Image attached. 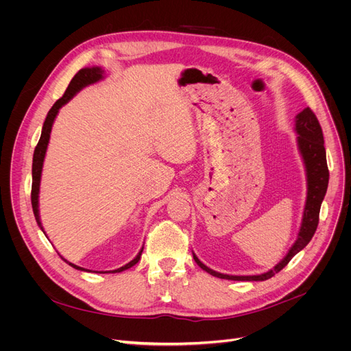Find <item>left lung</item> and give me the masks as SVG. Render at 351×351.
Instances as JSON below:
<instances>
[{
	"label": "left lung",
	"mask_w": 351,
	"mask_h": 351,
	"mask_svg": "<svg viewBox=\"0 0 351 351\" xmlns=\"http://www.w3.org/2000/svg\"><path fill=\"white\" fill-rule=\"evenodd\" d=\"M296 132L299 149L304 160L306 166V175H307V199H306V206L303 212V220H302V228L298 236V241L294 242L289 253L286 254L285 259L276 265L271 270L263 274L257 276H229L217 273L208 266L202 263L193 253V259L197 263L199 267L208 271L209 274L215 276L219 279H228V280H245V282H261L267 280L276 273H279L287 263L296 256L302 249L307 246V243L311 241L313 234H315L317 225H319V213L322 202L324 199V195L327 192L328 185V168H327V160H326V149H324V138L322 126L319 123L317 117L315 112L307 106L302 112L296 117Z\"/></svg>",
	"instance_id": "8db88e82"
}]
</instances>
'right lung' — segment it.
I'll use <instances>...</instances> for the list:
<instances>
[{
	"label": "right lung",
	"instance_id": "right-lung-1",
	"mask_svg": "<svg viewBox=\"0 0 351 351\" xmlns=\"http://www.w3.org/2000/svg\"><path fill=\"white\" fill-rule=\"evenodd\" d=\"M104 77V71L98 66H94V68H84L81 71H78V73L75 77H73L65 90V94L55 102L52 105V108L49 109V112L45 118V122H44V126H43V132H41V138L38 141V143H36L35 146V151H34V159H32V188H31V204H32V210H34V216L36 219V223H38V226L43 229L41 226V220H40V212H38V193H40V182H41V172H43V163H44V158H45V152H47V146H48V142H49V134H51V128H52V123H53V119L55 117H57L58 110L62 105H65L73 95L77 94L78 90H81L84 86L89 85V84H94L99 80H102ZM44 232V229H43ZM142 250L143 247L141 249V252L138 253V256L135 257L134 261L129 262L128 265L114 270L112 273H119L122 270H126L129 267H132L134 265H136L141 259V254H142ZM62 257V256H61ZM62 261H65L62 257ZM66 262V261H65ZM69 266H72L73 269H78V270H85L80 266H75L72 265L69 262H66ZM99 273H110V271H99Z\"/></svg>",
	"mask_w": 351,
	"mask_h": 351
}]
</instances>
